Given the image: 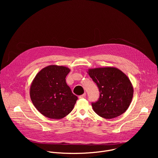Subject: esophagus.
Listing matches in <instances>:
<instances>
[{"label": "esophagus", "mask_w": 158, "mask_h": 158, "mask_svg": "<svg viewBox=\"0 0 158 158\" xmlns=\"http://www.w3.org/2000/svg\"><path fill=\"white\" fill-rule=\"evenodd\" d=\"M85 96H86V93H84V94H83L82 95H81V96H79V99L85 98Z\"/></svg>", "instance_id": "obj_1"}]
</instances>
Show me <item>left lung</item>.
I'll return each mask as SVG.
<instances>
[{
	"label": "left lung",
	"instance_id": "1",
	"mask_svg": "<svg viewBox=\"0 0 158 158\" xmlns=\"http://www.w3.org/2000/svg\"><path fill=\"white\" fill-rule=\"evenodd\" d=\"M87 73L96 83L100 92L99 100L92 103L96 113L105 119L123 114L133 97V86L129 77L114 67L89 69Z\"/></svg>",
	"mask_w": 158,
	"mask_h": 158
}]
</instances>
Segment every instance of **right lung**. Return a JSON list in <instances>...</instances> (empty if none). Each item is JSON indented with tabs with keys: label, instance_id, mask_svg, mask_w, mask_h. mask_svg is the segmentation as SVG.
<instances>
[{
	"label": "right lung",
	"instance_id": "right-lung-1",
	"mask_svg": "<svg viewBox=\"0 0 158 158\" xmlns=\"http://www.w3.org/2000/svg\"><path fill=\"white\" fill-rule=\"evenodd\" d=\"M70 69L50 65L35 76L30 87L31 99L38 111L50 119H60L73 110L77 97L65 82Z\"/></svg>",
	"mask_w": 158,
	"mask_h": 158
}]
</instances>
